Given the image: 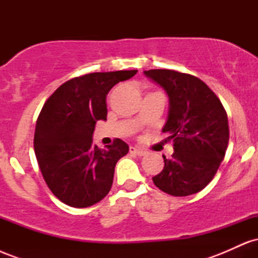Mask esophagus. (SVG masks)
<instances>
[{
  "instance_id": "esophagus-1",
  "label": "esophagus",
  "mask_w": 258,
  "mask_h": 258,
  "mask_svg": "<svg viewBox=\"0 0 258 258\" xmlns=\"http://www.w3.org/2000/svg\"><path fill=\"white\" fill-rule=\"evenodd\" d=\"M130 153L136 154V155H138V156H144V155H147V154H148V152H146V150L139 149V148H135V147L130 148Z\"/></svg>"
}]
</instances>
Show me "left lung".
Masks as SVG:
<instances>
[{"instance_id":"8db88e82","label":"left lung","mask_w":258,"mask_h":258,"mask_svg":"<svg viewBox=\"0 0 258 258\" xmlns=\"http://www.w3.org/2000/svg\"><path fill=\"white\" fill-rule=\"evenodd\" d=\"M164 88L170 99L162 132L172 142V158L153 182L160 190L186 197L211 182L226 155L229 141L227 112L218 97L200 79L168 69L144 72Z\"/></svg>"}]
</instances>
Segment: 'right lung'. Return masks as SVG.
Masks as SVG:
<instances>
[{"instance_id":"right-lung-1","label":"right lung","mask_w":258,"mask_h":258,"mask_svg":"<svg viewBox=\"0 0 258 258\" xmlns=\"http://www.w3.org/2000/svg\"><path fill=\"white\" fill-rule=\"evenodd\" d=\"M137 70L92 73L64 82L46 100L36 121L34 148L44 182L61 203L88 207L110 190L115 165L128 146L114 139L100 149L92 141L98 120H106V94Z\"/></svg>"}]
</instances>
